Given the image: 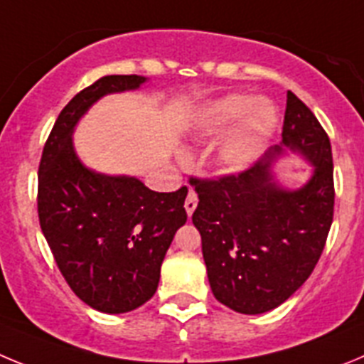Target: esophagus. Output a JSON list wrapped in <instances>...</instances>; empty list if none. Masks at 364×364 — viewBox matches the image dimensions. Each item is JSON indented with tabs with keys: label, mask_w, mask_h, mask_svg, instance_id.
Instances as JSON below:
<instances>
[{
	"label": "esophagus",
	"mask_w": 364,
	"mask_h": 364,
	"mask_svg": "<svg viewBox=\"0 0 364 364\" xmlns=\"http://www.w3.org/2000/svg\"><path fill=\"white\" fill-rule=\"evenodd\" d=\"M196 206H198V194H196L194 190H190L188 196L185 199V208H186V214L192 215L196 210Z\"/></svg>",
	"instance_id": "esophagus-1"
}]
</instances>
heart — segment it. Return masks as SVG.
I'll list each match as a JSON object with an SVG mask.
<instances>
[{"label":"heart","instance_id":"obj_1","mask_svg":"<svg viewBox=\"0 0 364 364\" xmlns=\"http://www.w3.org/2000/svg\"><path fill=\"white\" fill-rule=\"evenodd\" d=\"M245 120L243 127L225 146V159L230 163H245L257 152L264 137L276 125V112L268 103H257L248 94H232L208 110L205 121L206 132L221 134Z\"/></svg>","mask_w":364,"mask_h":364}]
</instances>
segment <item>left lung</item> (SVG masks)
Wrapping results in <instances>:
<instances>
[{"instance_id":"8db88e82","label":"left lung","mask_w":364,"mask_h":364,"mask_svg":"<svg viewBox=\"0 0 364 364\" xmlns=\"http://www.w3.org/2000/svg\"><path fill=\"white\" fill-rule=\"evenodd\" d=\"M281 136L314 163L312 179L301 190L288 192L272 181V150L241 172L190 178L199 198L192 223L201 234L212 292L239 314L268 312L292 296L316 268L332 227L328 134L290 90Z\"/></svg>"}]
</instances>
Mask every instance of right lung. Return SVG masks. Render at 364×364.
Returning a JSON list of instances; mask_svg holds the SVG:
<instances>
[{
	"instance_id": "add662e5",
	"label": "right lung",
	"mask_w": 364,
	"mask_h": 364,
	"mask_svg": "<svg viewBox=\"0 0 364 364\" xmlns=\"http://www.w3.org/2000/svg\"><path fill=\"white\" fill-rule=\"evenodd\" d=\"M141 83L136 74L105 76L77 92L55 119L38 170L39 225L55 264L72 292L105 314L130 312L154 296L186 223V186L154 192L136 178L94 174L72 149V129L94 101Z\"/></svg>"
}]
</instances>
